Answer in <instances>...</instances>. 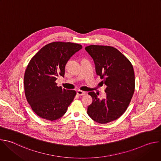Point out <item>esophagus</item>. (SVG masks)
<instances>
[{
  "instance_id": "obj_1",
  "label": "esophagus",
  "mask_w": 161,
  "mask_h": 161,
  "mask_svg": "<svg viewBox=\"0 0 161 161\" xmlns=\"http://www.w3.org/2000/svg\"><path fill=\"white\" fill-rule=\"evenodd\" d=\"M76 94L78 96H84V95L86 94V92H84V91L79 90L76 91Z\"/></svg>"
}]
</instances>
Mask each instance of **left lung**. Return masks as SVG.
<instances>
[{"instance_id": "1", "label": "left lung", "mask_w": 161, "mask_h": 161, "mask_svg": "<svg viewBox=\"0 0 161 161\" xmlns=\"http://www.w3.org/2000/svg\"><path fill=\"white\" fill-rule=\"evenodd\" d=\"M85 50L94 61L96 74L107 86L106 96L102 99L94 92H88L92 103L87 114L97 123L107 124L120 117L130 104L135 88L134 69L129 59L114 47L93 44Z\"/></svg>"}]
</instances>
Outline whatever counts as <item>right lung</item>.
Here are the masks:
<instances>
[{"label":"right lung","instance_id":"right-lung-1","mask_svg":"<svg viewBox=\"0 0 161 161\" xmlns=\"http://www.w3.org/2000/svg\"><path fill=\"white\" fill-rule=\"evenodd\" d=\"M82 48L70 42H53L43 47L30 60L24 75L27 102L39 117L53 121L62 117L76 92L58 86L57 77L65 74L69 58Z\"/></svg>","mask_w":161,"mask_h":161}]
</instances>
